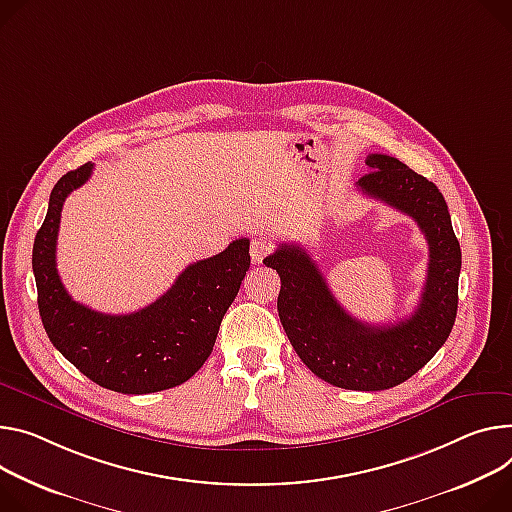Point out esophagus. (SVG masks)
Segmentation results:
<instances>
[{"label": "esophagus", "instance_id": "obj_1", "mask_svg": "<svg viewBox=\"0 0 512 512\" xmlns=\"http://www.w3.org/2000/svg\"><path fill=\"white\" fill-rule=\"evenodd\" d=\"M271 249H273V245H271L269 241H265V239H255V241L251 243V259H253V263H255V265H261L263 259L271 253Z\"/></svg>", "mask_w": 512, "mask_h": 512}]
</instances>
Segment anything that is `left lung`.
<instances>
[{
  "mask_svg": "<svg viewBox=\"0 0 512 512\" xmlns=\"http://www.w3.org/2000/svg\"><path fill=\"white\" fill-rule=\"evenodd\" d=\"M365 165L369 173L357 181V190L414 218L429 243L427 282L408 318L371 327L347 314L296 243H282L263 263L280 273L277 312L312 374L337 388L376 392L412 378L447 341L457 314L461 249L433 181L390 155H367Z\"/></svg>",
  "mask_w": 512,
  "mask_h": 512,
  "instance_id": "1",
  "label": "left lung"
}]
</instances>
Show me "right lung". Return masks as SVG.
<instances>
[{
	"label": "right lung",
	"mask_w": 512,
	"mask_h": 512,
	"mask_svg": "<svg viewBox=\"0 0 512 512\" xmlns=\"http://www.w3.org/2000/svg\"><path fill=\"white\" fill-rule=\"evenodd\" d=\"M85 163L63 175L36 232L32 271L38 312L51 343L83 376L122 394H151L188 382L204 365L222 316L251 265L249 239L185 267L153 304L132 314H104L75 302L57 271V237L65 198L91 177Z\"/></svg>",
	"instance_id": "obj_1"
}]
</instances>
